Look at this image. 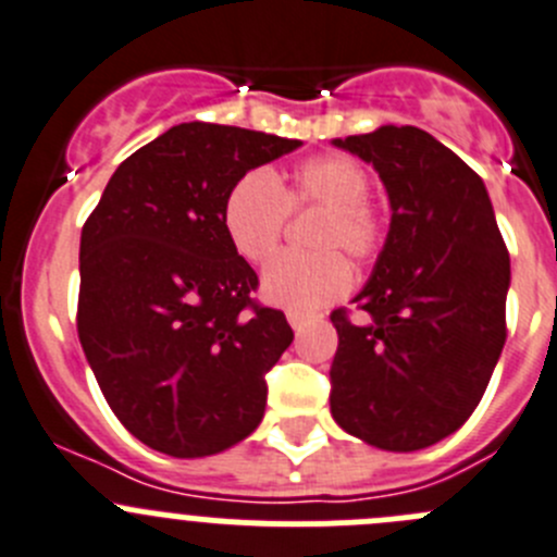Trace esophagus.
Wrapping results in <instances>:
<instances>
[{
  "mask_svg": "<svg viewBox=\"0 0 557 557\" xmlns=\"http://www.w3.org/2000/svg\"><path fill=\"white\" fill-rule=\"evenodd\" d=\"M288 324L294 326V332H302L305 330V324H308V315L305 313H296V310H288Z\"/></svg>",
  "mask_w": 557,
  "mask_h": 557,
  "instance_id": "obj_1",
  "label": "esophagus"
}]
</instances>
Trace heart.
I'll list each match as a JSON object with an SVG mask.
<instances>
[{
  "mask_svg": "<svg viewBox=\"0 0 557 557\" xmlns=\"http://www.w3.org/2000/svg\"><path fill=\"white\" fill-rule=\"evenodd\" d=\"M371 178L351 156L324 153L299 161L283 181L263 170L242 175L222 206V225L233 249L249 263H267L283 242L288 211L319 208L315 255H280L263 272L269 302L296 313H313L335 302L351 285V261H371L387 238V220L368 200Z\"/></svg>",
  "mask_w": 557,
  "mask_h": 557,
  "instance_id": "1",
  "label": "heart"
}]
</instances>
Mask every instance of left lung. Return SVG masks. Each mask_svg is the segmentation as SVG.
Wrapping results in <instances>:
<instances>
[{
    "label": "left lung",
    "instance_id": "1",
    "mask_svg": "<svg viewBox=\"0 0 557 557\" xmlns=\"http://www.w3.org/2000/svg\"><path fill=\"white\" fill-rule=\"evenodd\" d=\"M332 145L373 164L389 231L371 280L337 330L330 409L382 450L429 448L481 401L506 343L511 261L486 186L440 139L382 126Z\"/></svg>",
    "mask_w": 557,
    "mask_h": 557
}]
</instances>
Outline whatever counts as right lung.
Listing matches in <instances>:
<instances>
[{
  "label": "right lung",
  "mask_w": 557,
  "mask_h": 557,
  "mask_svg": "<svg viewBox=\"0 0 557 557\" xmlns=\"http://www.w3.org/2000/svg\"><path fill=\"white\" fill-rule=\"evenodd\" d=\"M299 145L181 123L114 170L82 227V349L117 420L159 454L214 456L261 423L267 373L294 330L252 302L258 274L222 206L242 175Z\"/></svg>",
  "instance_id": "1"
}]
</instances>
